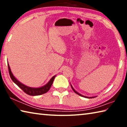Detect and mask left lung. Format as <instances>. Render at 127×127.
<instances>
[{
  "instance_id": "1",
  "label": "left lung",
  "mask_w": 127,
  "mask_h": 127,
  "mask_svg": "<svg viewBox=\"0 0 127 127\" xmlns=\"http://www.w3.org/2000/svg\"><path fill=\"white\" fill-rule=\"evenodd\" d=\"M70 86H71V87H72V90H73V91L75 92V93L76 94H77V95H79V96H82V97H86V98H94V97H96V96H94V97H87V96H83V95H81V94H79L78 92H77L76 90H75L74 89H73V87H72V86L70 85Z\"/></svg>"
}]
</instances>
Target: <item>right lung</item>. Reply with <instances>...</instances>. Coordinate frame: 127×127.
<instances>
[{
    "instance_id": "1",
    "label": "right lung",
    "mask_w": 127,
    "mask_h": 127,
    "mask_svg": "<svg viewBox=\"0 0 127 127\" xmlns=\"http://www.w3.org/2000/svg\"><path fill=\"white\" fill-rule=\"evenodd\" d=\"M8 70H9V73L10 78L12 79V80L20 88V89H22L26 94H27V95H31V96L41 95H42L48 92L49 90H50L51 85H52L53 83L54 79L55 77H56V76H53L52 78L50 79V80L49 81V82L45 86H42L38 88L30 87L22 84V83H21L20 81L17 80V79L15 78L14 76H13V73L11 72L9 65L8 63Z\"/></svg>"
}]
</instances>
